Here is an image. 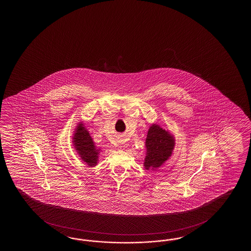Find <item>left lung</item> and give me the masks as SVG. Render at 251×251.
<instances>
[{"instance_id":"1","label":"left lung","mask_w":251,"mask_h":251,"mask_svg":"<svg viewBox=\"0 0 251 251\" xmlns=\"http://www.w3.org/2000/svg\"><path fill=\"white\" fill-rule=\"evenodd\" d=\"M175 147V137L172 133L157 124L149 127L145 140L144 167L146 171L156 170L170 159Z\"/></svg>"}]
</instances>
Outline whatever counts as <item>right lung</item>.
Segmentation results:
<instances>
[{"mask_svg":"<svg viewBox=\"0 0 251 251\" xmlns=\"http://www.w3.org/2000/svg\"><path fill=\"white\" fill-rule=\"evenodd\" d=\"M73 144L76 152L80 156V160L90 167L98 164L99 155L101 149L98 148L91 138L89 131L82 122L76 126L73 134Z\"/></svg>","mask_w":251,"mask_h":251,"instance_id":"right-lung-1","label":"right lung"}]
</instances>
